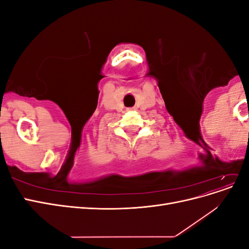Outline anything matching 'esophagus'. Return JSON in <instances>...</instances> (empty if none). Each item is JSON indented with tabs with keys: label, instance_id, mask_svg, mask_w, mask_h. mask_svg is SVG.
Returning <instances> with one entry per match:
<instances>
[{
	"label": "esophagus",
	"instance_id": "obj_1",
	"mask_svg": "<svg viewBox=\"0 0 249 249\" xmlns=\"http://www.w3.org/2000/svg\"><path fill=\"white\" fill-rule=\"evenodd\" d=\"M135 109H136V108H134V107H133V108H130L129 110H135Z\"/></svg>",
	"mask_w": 249,
	"mask_h": 249
}]
</instances>
